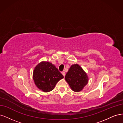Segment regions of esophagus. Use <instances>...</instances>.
<instances>
[{
  "label": "esophagus",
  "instance_id": "34e87169",
  "mask_svg": "<svg viewBox=\"0 0 123 123\" xmlns=\"http://www.w3.org/2000/svg\"><path fill=\"white\" fill-rule=\"evenodd\" d=\"M62 74L63 75H64V76H65V72H64V71H62Z\"/></svg>",
  "mask_w": 123,
  "mask_h": 123
}]
</instances>
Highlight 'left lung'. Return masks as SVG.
I'll return each instance as SVG.
<instances>
[{"mask_svg":"<svg viewBox=\"0 0 123 123\" xmlns=\"http://www.w3.org/2000/svg\"><path fill=\"white\" fill-rule=\"evenodd\" d=\"M65 80L73 91L79 92L88 83L89 79L86 72L76 64L71 66L66 74Z\"/></svg>","mask_w":123,"mask_h":123,"instance_id":"1","label":"left lung"}]
</instances>
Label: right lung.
Wrapping results in <instances>:
<instances>
[{
	"label": "right lung",
	"instance_id": "right-lung-1",
	"mask_svg": "<svg viewBox=\"0 0 123 123\" xmlns=\"http://www.w3.org/2000/svg\"><path fill=\"white\" fill-rule=\"evenodd\" d=\"M63 78L64 76L58 69L49 62L42 61L38 63L33 73V79L36 86L44 92L53 90L56 84Z\"/></svg>",
	"mask_w": 123,
	"mask_h": 123
}]
</instances>
